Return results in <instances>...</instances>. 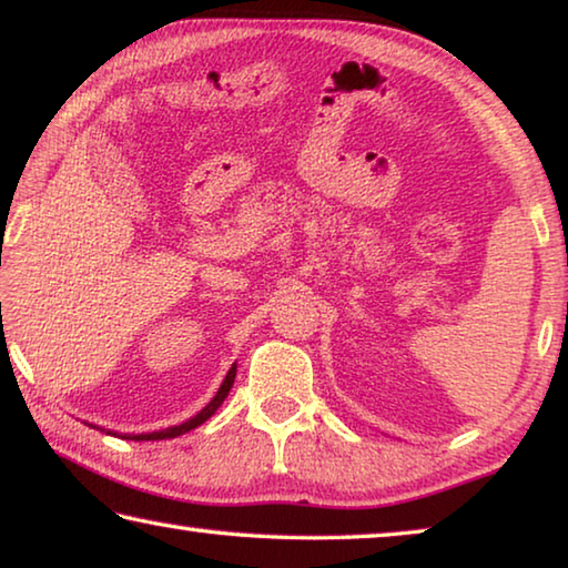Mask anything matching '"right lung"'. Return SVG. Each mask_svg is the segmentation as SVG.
<instances>
[{
    "label": "right lung",
    "mask_w": 568,
    "mask_h": 568,
    "mask_svg": "<svg viewBox=\"0 0 568 568\" xmlns=\"http://www.w3.org/2000/svg\"><path fill=\"white\" fill-rule=\"evenodd\" d=\"M235 368H239V365L233 363L229 375H225L223 383H221V388H217V394L211 398V404H207L205 408H200V412L193 418H187V422H182L178 426H168V429H160V432H150V434H119V436H121V439H132V442H156V439H174V436L187 434L190 429H195V426L207 422V418H211L217 412V408H221L225 396H229V390L233 388ZM93 429H99V426H93ZM106 434H111V432H106Z\"/></svg>",
    "instance_id": "1"
}]
</instances>
